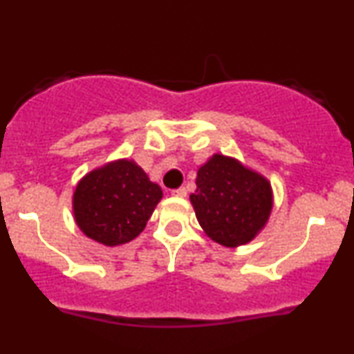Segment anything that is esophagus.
I'll return each instance as SVG.
<instances>
[{
  "mask_svg": "<svg viewBox=\"0 0 354 354\" xmlns=\"http://www.w3.org/2000/svg\"><path fill=\"white\" fill-rule=\"evenodd\" d=\"M186 193H188V191H186V188H178V189H173L171 191V194L176 196V198H185Z\"/></svg>",
  "mask_w": 354,
  "mask_h": 354,
  "instance_id": "esophagus-1",
  "label": "esophagus"
}]
</instances>
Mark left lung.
Here are the masks:
<instances>
[{"label": "left lung", "instance_id": "1", "mask_svg": "<svg viewBox=\"0 0 354 354\" xmlns=\"http://www.w3.org/2000/svg\"><path fill=\"white\" fill-rule=\"evenodd\" d=\"M189 196L204 232L221 245L252 241L272 211L269 181L236 160L214 155L201 166Z\"/></svg>", "mask_w": 354, "mask_h": 354}]
</instances>
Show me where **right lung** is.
Listing matches in <instances>:
<instances>
[{
    "mask_svg": "<svg viewBox=\"0 0 354 354\" xmlns=\"http://www.w3.org/2000/svg\"><path fill=\"white\" fill-rule=\"evenodd\" d=\"M161 196L160 186L133 161H115L88 173L77 185L75 223L100 244H125L143 231Z\"/></svg>",
    "mask_w": 354,
    "mask_h": 354,
    "instance_id": "1",
    "label": "right lung"
}]
</instances>
